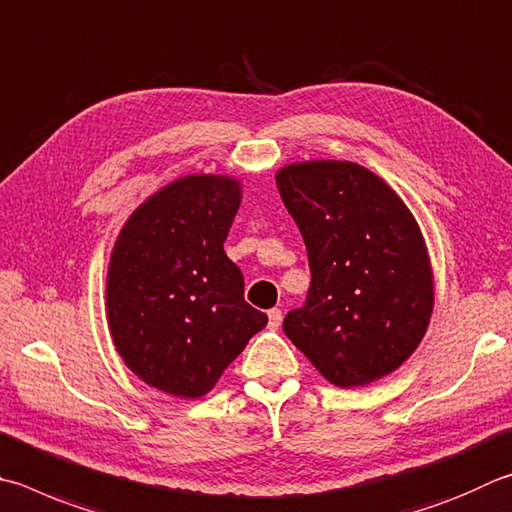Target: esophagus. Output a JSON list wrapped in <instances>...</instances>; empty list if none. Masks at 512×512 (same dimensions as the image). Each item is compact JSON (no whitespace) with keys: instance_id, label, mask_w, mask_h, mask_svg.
<instances>
[{"instance_id":"obj_1","label":"esophagus","mask_w":512,"mask_h":512,"mask_svg":"<svg viewBox=\"0 0 512 512\" xmlns=\"http://www.w3.org/2000/svg\"><path fill=\"white\" fill-rule=\"evenodd\" d=\"M282 324V311L280 309H271L268 311V327L271 329H280Z\"/></svg>"}]
</instances>
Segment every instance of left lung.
Here are the masks:
<instances>
[{
    "instance_id": "obj_1",
    "label": "left lung",
    "mask_w": 512,
    "mask_h": 512,
    "mask_svg": "<svg viewBox=\"0 0 512 512\" xmlns=\"http://www.w3.org/2000/svg\"><path fill=\"white\" fill-rule=\"evenodd\" d=\"M311 266L302 309L284 333L336 387L392 374L421 345L434 311V273L405 201L351 161L288 163L275 172Z\"/></svg>"
}]
</instances>
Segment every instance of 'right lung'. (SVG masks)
I'll use <instances>...</instances> for the list:
<instances>
[{
    "mask_svg": "<svg viewBox=\"0 0 512 512\" xmlns=\"http://www.w3.org/2000/svg\"><path fill=\"white\" fill-rule=\"evenodd\" d=\"M239 206L235 176H181L129 215L111 248V340L127 369L163 394L206 396L266 327L224 250Z\"/></svg>",
    "mask_w": 512,
    "mask_h": 512,
    "instance_id": "add662e5",
    "label": "right lung"
}]
</instances>
